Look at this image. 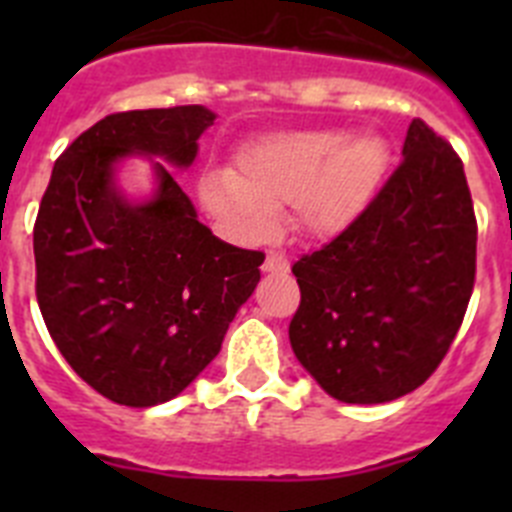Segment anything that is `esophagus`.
I'll use <instances>...</instances> for the list:
<instances>
[{"label": "esophagus", "mask_w": 512, "mask_h": 512, "mask_svg": "<svg viewBox=\"0 0 512 512\" xmlns=\"http://www.w3.org/2000/svg\"><path fill=\"white\" fill-rule=\"evenodd\" d=\"M264 271H266V274H287V271H289L287 256H284V253H279V251L266 253Z\"/></svg>", "instance_id": "esophagus-1"}]
</instances>
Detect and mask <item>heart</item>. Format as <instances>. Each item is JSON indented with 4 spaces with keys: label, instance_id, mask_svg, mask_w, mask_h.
<instances>
[{
    "label": "heart",
    "instance_id": "heart-1",
    "mask_svg": "<svg viewBox=\"0 0 512 512\" xmlns=\"http://www.w3.org/2000/svg\"><path fill=\"white\" fill-rule=\"evenodd\" d=\"M387 169L390 143L377 130H287L243 148L235 171H207L200 197L241 235L269 233L292 202L302 228L333 235L364 215Z\"/></svg>",
    "mask_w": 512,
    "mask_h": 512
}]
</instances>
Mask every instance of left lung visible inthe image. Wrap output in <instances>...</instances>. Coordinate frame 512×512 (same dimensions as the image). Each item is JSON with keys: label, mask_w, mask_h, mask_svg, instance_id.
Masks as SVG:
<instances>
[{"label": "left lung", "mask_w": 512, "mask_h": 512, "mask_svg": "<svg viewBox=\"0 0 512 512\" xmlns=\"http://www.w3.org/2000/svg\"><path fill=\"white\" fill-rule=\"evenodd\" d=\"M477 220L464 164L413 120L402 164L338 238L302 256L289 343L348 405L418 390L449 351L474 287Z\"/></svg>", "instance_id": "8db88e82"}]
</instances>
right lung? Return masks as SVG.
Here are the masks:
<instances>
[{"instance_id":"right-lung-1","label":"right lung","mask_w":512,"mask_h":512,"mask_svg":"<svg viewBox=\"0 0 512 512\" xmlns=\"http://www.w3.org/2000/svg\"><path fill=\"white\" fill-rule=\"evenodd\" d=\"M215 117L202 104L107 115L61 153L40 202L43 320L71 369L117 405L182 395L261 279L264 253L212 235L171 171L194 164ZM133 157L152 169L140 198L119 184Z\"/></svg>"}]
</instances>
